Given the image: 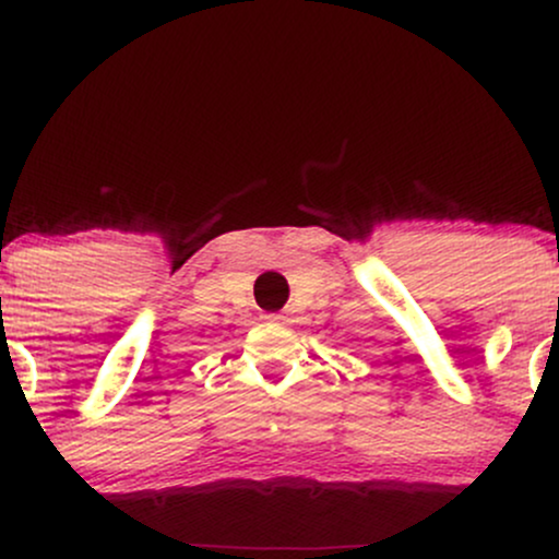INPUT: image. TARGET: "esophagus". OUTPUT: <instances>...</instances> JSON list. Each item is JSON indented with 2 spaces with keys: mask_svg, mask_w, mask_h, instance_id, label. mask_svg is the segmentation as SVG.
I'll return each instance as SVG.
<instances>
[{
  "mask_svg": "<svg viewBox=\"0 0 559 559\" xmlns=\"http://www.w3.org/2000/svg\"><path fill=\"white\" fill-rule=\"evenodd\" d=\"M267 320H271V323H284V316H271Z\"/></svg>",
  "mask_w": 559,
  "mask_h": 559,
  "instance_id": "34e87169",
  "label": "esophagus"
}]
</instances>
